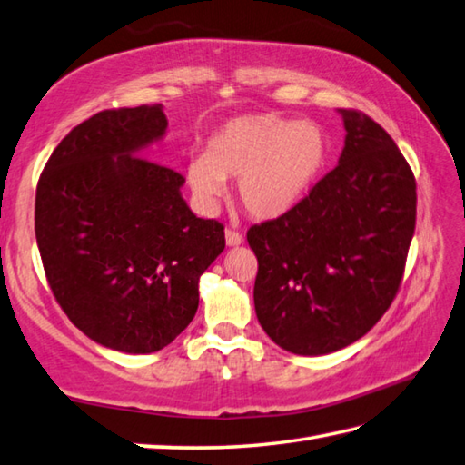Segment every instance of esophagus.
<instances>
[{
	"instance_id": "esophagus-1",
	"label": "esophagus",
	"mask_w": 465,
	"mask_h": 465,
	"mask_svg": "<svg viewBox=\"0 0 465 465\" xmlns=\"http://www.w3.org/2000/svg\"><path fill=\"white\" fill-rule=\"evenodd\" d=\"M225 243L230 245V248H235V245H242L243 243V235L240 232L230 230V227H227V230H225Z\"/></svg>"
}]
</instances>
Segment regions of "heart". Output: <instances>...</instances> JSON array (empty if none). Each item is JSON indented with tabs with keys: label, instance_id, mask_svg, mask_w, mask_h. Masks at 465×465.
Listing matches in <instances>:
<instances>
[{
	"label": "heart",
	"instance_id": "obj_1",
	"mask_svg": "<svg viewBox=\"0 0 465 465\" xmlns=\"http://www.w3.org/2000/svg\"><path fill=\"white\" fill-rule=\"evenodd\" d=\"M326 153V134L312 121L274 113L242 114L217 126L205 154L189 159L185 179L205 209L223 197V179H238L245 212L256 220H278L311 193Z\"/></svg>",
	"mask_w": 465,
	"mask_h": 465
}]
</instances>
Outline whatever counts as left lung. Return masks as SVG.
Wrapping results in <instances>:
<instances>
[{
  "instance_id": "1",
  "label": "left lung",
  "mask_w": 465,
  "mask_h": 465,
  "mask_svg": "<svg viewBox=\"0 0 465 465\" xmlns=\"http://www.w3.org/2000/svg\"><path fill=\"white\" fill-rule=\"evenodd\" d=\"M339 165L292 212L253 225V306L278 347L318 357L349 347L387 312L415 232V177L385 129L339 111Z\"/></svg>"
}]
</instances>
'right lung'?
<instances>
[{
	"label": "right lung",
	"mask_w": 465,
	"mask_h": 465,
	"mask_svg": "<svg viewBox=\"0 0 465 465\" xmlns=\"http://www.w3.org/2000/svg\"><path fill=\"white\" fill-rule=\"evenodd\" d=\"M163 104L103 111L52 153L35 191V242L70 322L129 354L161 351L199 306L223 225L181 195L185 179L144 159L167 133Z\"/></svg>",
	"instance_id": "1"
}]
</instances>
